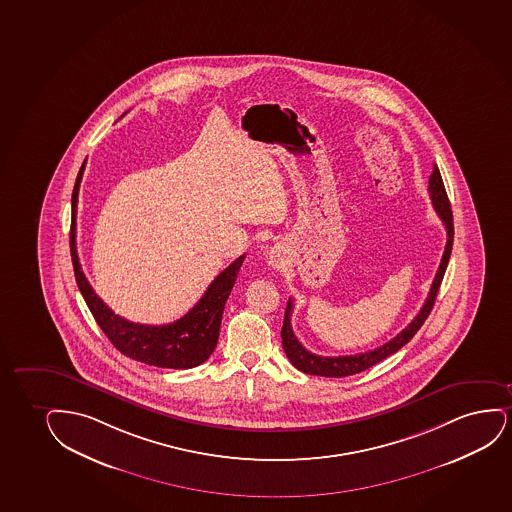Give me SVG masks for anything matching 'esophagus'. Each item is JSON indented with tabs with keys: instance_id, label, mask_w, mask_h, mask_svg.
Wrapping results in <instances>:
<instances>
[{
	"instance_id": "34e87169",
	"label": "esophagus",
	"mask_w": 512,
	"mask_h": 512,
	"mask_svg": "<svg viewBox=\"0 0 512 512\" xmlns=\"http://www.w3.org/2000/svg\"><path fill=\"white\" fill-rule=\"evenodd\" d=\"M270 265H272L273 268H277V270L282 268V258H280L279 254H272V256H270Z\"/></svg>"
}]
</instances>
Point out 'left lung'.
<instances>
[{"mask_svg":"<svg viewBox=\"0 0 512 512\" xmlns=\"http://www.w3.org/2000/svg\"><path fill=\"white\" fill-rule=\"evenodd\" d=\"M431 202H433L434 211L440 216L443 225L447 228V246H445V253L441 258L440 268L436 272L433 285L427 294L426 303L422 306L421 311L417 313V317L405 327V329L393 337L391 341L382 344L376 350L367 351V353H360V355L350 356H320L306 350L303 344L299 343L298 337L294 336L291 327V313H292V299H289L287 308H285L284 325H282V346H284L285 355L291 360L292 365L296 369L310 374V376H324V377H346L363 372V370L370 369L372 365L382 362L384 358L393 355L398 350H402L403 346L417 334V330L421 329L422 324L426 322L429 313L433 310L434 299L438 296V289H440L441 280L447 270L448 259L452 254L453 246V216L452 206L448 201L447 190L441 180L440 169L434 164L433 175L429 176V187H427Z\"/></svg>","mask_w":512,"mask_h":512,"instance_id":"8db88e82","label":"left lung"}]
</instances>
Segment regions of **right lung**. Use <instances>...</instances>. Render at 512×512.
<instances>
[{
  "mask_svg": "<svg viewBox=\"0 0 512 512\" xmlns=\"http://www.w3.org/2000/svg\"><path fill=\"white\" fill-rule=\"evenodd\" d=\"M85 162L79 169L72 190L71 256L79 291L83 294L91 315L97 320L100 329L104 330L105 336L109 337L110 343L123 355L130 356L136 362L147 363L161 369H192L201 365L216 348L225 303L232 292L246 254H242L232 265L225 268L209 284L197 305L173 324H135L119 317L91 289L90 282L86 280L85 273L79 265L76 251V207Z\"/></svg>",
  "mask_w": 512,
  "mask_h": 512,
  "instance_id": "obj_1",
  "label": "right lung"
}]
</instances>
